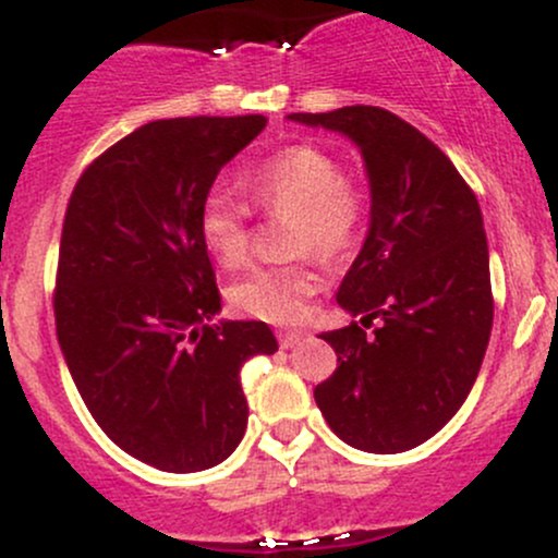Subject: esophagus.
<instances>
[{
    "instance_id": "esophagus-1",
    "label": "esophagus",
    "mask_w": 558,
    "mask_h": 558,
    "mask_svg": "<svg viewBox=\"0 0 558 558\" xmlns=\"http://www.w3.org/2000/svg\"><path fill=\"white\" fill-rule=\"evenodd\" d=\"M301 338H304V332H299V330H278L280 349H293V345H296Z\"/></svg>"
}]
</instances>
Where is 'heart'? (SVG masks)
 <instances>
[{
  "instance_id": "heart-1",
  "label": "heart",
  "mask_w": 558,
  "mask_h": 558,
  "mask_svg": "<svg viewBox=\"0 0 558 558\" xmlns=\"http://www.w3.org/2000/svg\"><path fill=\"white\" fill-rule=\"evenodd\" d=\"M248 196L267 215H293L291 252H315L323 259H341L367 220V196L343 178V165L330 151L312 144L288 146L243 178ZM198 235L217 265L235 270L248 257L246 202L213 185L198 207ZM319 288V275L310 259L278 267H257L228 288L235 310L275 325L299 323Z\"/></svg>"
}]
</instances>
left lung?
Instances as JSON below:
<instances>
[{
  "instance_id": "obj_1",
  "label": "left lung",
  "mask_w": 558,
  "mask_h": 558,
  "mask_svg": "<svg viewBox=\"0 0 558 558\" xmlns=\"http://www.w3.org/2000/svg\"><path fill=\"white\" fill-rule=\"evenodd\" d=\"M288 118L354 141L373 194L369 233L336 296L362 325L319 336L338 367L315 401L349 446L409 451L459 412L488 349L493 291L477 196L425 133L383 107Z\"/></svg>"
}]
</instances>
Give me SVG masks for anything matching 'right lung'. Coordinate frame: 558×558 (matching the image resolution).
Segmentation results:
<instances>
[{
    "label": "right lung",
    "instance_id": "1",
    "mask_svg": "<svg viewBox=\"0 0 558 558\" xmlns=\"http://www.w3.org/2000/svg\"><path fill=\"white\" fill-rule=\"evenodd\" d=\"M267 118L136 128L83 170L57 259L54 323L83 403L125 453L165 472L220 464L241 444V367L275 354L265 323L220 312L198 207Z\"/></svg>",
    "mask_w": 558,
    "mask_h": 558
}]
</instances>
